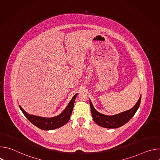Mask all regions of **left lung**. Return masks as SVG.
Wrapping results in <instances>:
<instances>
[{
    "instance_id": "1",
    "label": "left lung",
    "mask_w": 160,
    "mask_h": 160,
    "mask_svg": "<svg viewBox=\"0 0 160 160\" xmlns=\"http://www.w3.org/2000/svg\"><path fill=\"white\" fill-rule=\"evenodd\" d=\"M141 101V96L139 99L138 102L130 110L124 111L113 116H106L97 111L94 108L92 102L90 100V106L92 116L94 121L99 126L108 128H119L127 123L135 115L138 111Z\"/></svg>"
}]
</instances>
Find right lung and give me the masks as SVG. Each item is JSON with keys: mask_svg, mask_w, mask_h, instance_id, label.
Wrapping results in <instances>:
<instances>
[{"mask_svg": "<svg viewBox=\"0 0 160 160\" xmlns=\"http://www.w3.org/2000/svg\"><path fill=\"white\" fill-rule=\"evenodd\" d=\"M77 96V94L73 96L72 99L70 101L66 109L61 114H60L57 117L52 118H44L31 115L30 114L27 113L20 106H19V107L21 109L22 113L24 114L25 117L32 123H33L38 128L44 130H53L63 126L70 120Z\"/></svg>", "mask_w": 160, "mask_h": 160, "instance_id": "add662e5", "label": "right lung"}]
</instances>
